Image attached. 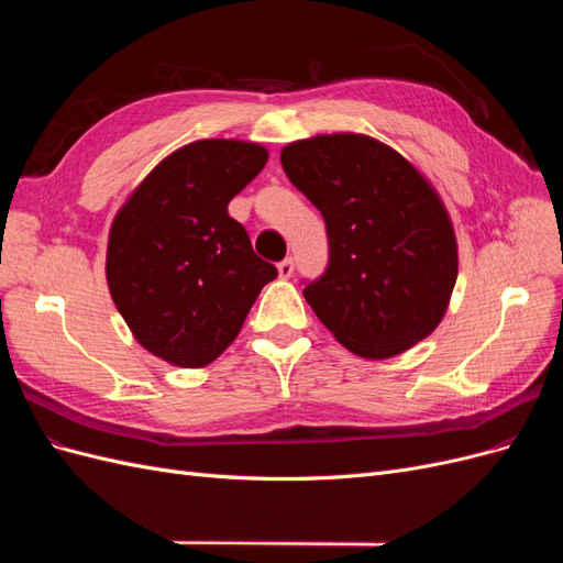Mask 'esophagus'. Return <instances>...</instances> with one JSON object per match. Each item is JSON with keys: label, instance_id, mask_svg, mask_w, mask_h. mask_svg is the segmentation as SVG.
<instances>
[{"label": "esophagus", "instance_id": "34e87169", "mask_svg": "<svg viewBox=\"0 0 563 563\" xmlns=\"http://www.w3.org/2000/svg\"><path fill=\"white\" fill-rule=\"evenodd\" d=\"M294 267H296L294 258H284V261L277 265V269H279V277H284V279L291 277V275H294Z\"/></svg>", "mask_w": 563, "mask_h": 563}]
</instances>
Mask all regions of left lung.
Here are the masks:
<instances>
[{"instance_id": "left-lung-1", "label": "left lung", "mask_w": 563, "mask_h": 563, "mask_svg": "<svg viewBox=\"0 0 563 563\" xmlns=\"http://www.w3.org/2000/svg\"><path fill=\"white\" fill-rule=\"evenodd\" d=\"M282 166L327 223L329 265L302 279L323 327L366 360L428 338L457 277L455 234L428 180L399 152L356 133L286 145Z\"/></svg>"}]
</instances>
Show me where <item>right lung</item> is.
<instances>
[{
  "label": "right lung",
  "instance_id": "obj_1",
  "mask_svg": "<svg viewBox=\"0 0 563 563\" xmlns=\"http://www.w3.org/2000/svg\"><path fill=\"white\" fill-rule=\"evenodd\" d=\"M267 150L197 141L168 155L117 213L108 286L135 340L183 368L213 362L240 333L277 267L253 253L228 216L234 195L263 172Z\"/></svg>",
  "mask_w": 563,
  "mask_h": 563
}]
</instances>
